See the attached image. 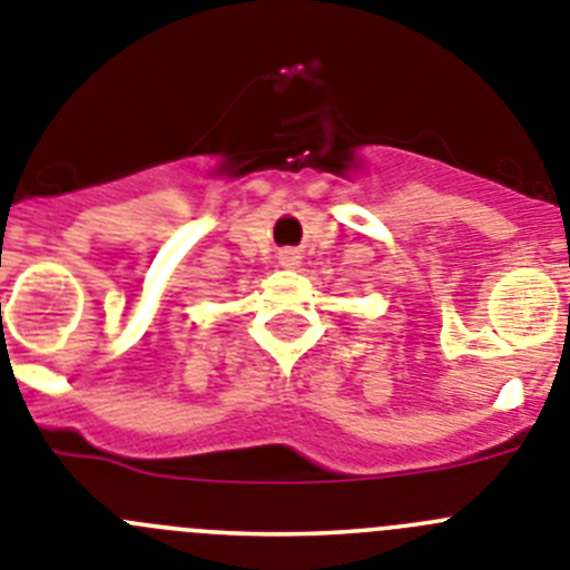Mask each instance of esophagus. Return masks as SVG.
Returning a JSON list of instances; mask_svg holds the SVG:
<instances>
[{
    "label": "esophagus",
    "instance_id": "1",
    "mask_svg": "<svg viewBox=\"0 0 570 570\" xmlns=\"http://www.w3.org/2000/svg\"><path fill=\"white\" fill-rule=\"evenodd\" d=\"M284 264H286V266H295V255H292V253L284 255Z\"/></svg>",
    "mask_w": 570,
    "mask_h": 570
}]
</instances>
